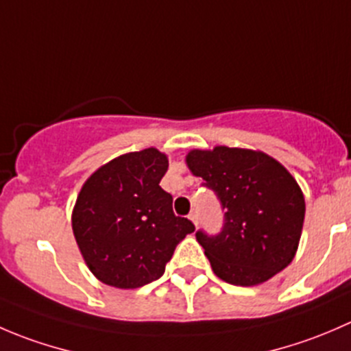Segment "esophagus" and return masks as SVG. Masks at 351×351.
Listing matches in <instances>:
<instances>
[{"label":"esophagus","instance_id":"34e87169","mask_svg":"<svg viewBox=\"0 0 351 351\" xmlns=\"http://www.w3.org/2000/svg\"><path fill=\"white\" fill-rule=\"evenodd\" d=\"M189 219H190V221L193 222V224L197 226V224H198V214H197V210H192V212H190Z\"/></svg>","mask_w":351,"mask_h":351}]
</instances>
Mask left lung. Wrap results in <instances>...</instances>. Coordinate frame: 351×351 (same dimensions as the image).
<instances>
[{"label":"left lung","mask_w":351,"mask_h":351,"mask_svg":"<svg viewBox=\"0 0 351 351\" xmlns=\"http://www.w3.org/2000/svg\"><path fill=\"white\" fill-rule=\"evenodd\" d=\"M186 165L214 190L224 210L219 234H195L214 274L228 284L251 287L289 267L302 234L306 202L284 166L261 151L226 146L190 151Z\"/></svg>","instance_id":"obj_1"}]
</instances>
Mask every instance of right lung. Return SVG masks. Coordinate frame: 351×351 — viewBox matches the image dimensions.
Segmentation results:
<instances>
[{"label": "right lung", "mask_w": 351, "mask_h": 351, "mask_svg": "<svg viewBox=\"0 0 351 351\" xmlns=\"http://www.w3.org/2000/svg\"><path fill=\"white\" fill-rule=\"evenodd\" d=\"M168 156L154 147L127 153L98 168L81 186L73 232L84 263L104 284L137 289L165 274L176 244L195 226L173 212L159 186Z\"/></svg>", "instance_id": "add662e5"}]
</instances>
